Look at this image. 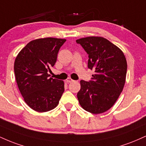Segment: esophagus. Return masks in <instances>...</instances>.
Returning a JSON list of instances; mask_svg holds the SVG:
<instances>
[{
  "mask_svg": "<svg viewBox=\"0 0 146 146\" xmlns=\"http://www.w3.org/2000/svg\"><path fill=\"white\" fill-rule=\"evenodd\" d=\"M73 80H72L71 78H68L67 79H66V83H71V82H73Z\"/></svg>",
  "mask_w": 146,
  "mask_h": 146,
  "instance_id": "34e87169",
  "label": "esophagus"
}]
</instances>
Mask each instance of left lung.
I'll use <instances>...</instances> for the list:
<instances>
[{
    "mask_svg": "<svg viewBox=\"0 0 146 146\" xmlns=\"http://www.w3.org/2000/svg\"><path fill=\"white\" fill-rule=\"evenodd\" d=\"M76 42L88 54V67L94 71L92 80L80 81L79 103L86 111L102 113L113 106L123 90L127 71L125 56L101 36H88Z\"/></svg>",
    "mask_w": 146,
    "mask_h": 146,
    "instance_id": "8db88e82",
    "label": "left lung"
}]
</instances>
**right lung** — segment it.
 I'll use <instances>...</instances> for the list:
<instances>
[{
  "label": "right lung",
  "mask_w": 146,
  "mask_h": 146,
  "mask_svg": "<svg viewBox=\"0 0 146 146\" xmlns=\"http://www.w3.org/2000/svg\"><path fill=\"white\" fill-rule=\"evenodd\" d=\"M66 39L43 38L29 42L14 62L15 80L24 101L38 112H46L58 105L64 91L62 80L50 78L60 47Z\"/></svg>",
  "instance_id": "right-lung-1"
}]
</instances>
